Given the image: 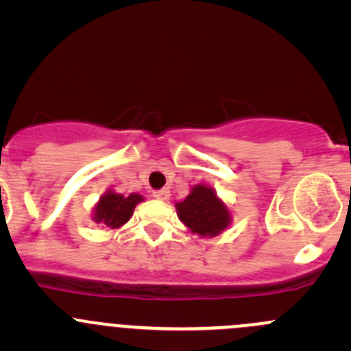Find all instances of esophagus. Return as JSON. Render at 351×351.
<instances>
[{
	"instance_id": "obj_1",
	"label": "esophagus",
	"mask_w": 351,
	"mask_h": 351,
	"mask_svg": "<svg viewBox=\"0 0 351 351\" xmlns=\"http://www.w3.org/2000/svg\"><path fill=\"white\" fill-rule=\"evenodd\" d=\"M153 197L156 200H168L169 198V190L168 189H161V190H156L153 193Z\"/></svg>"
}]
</instances>
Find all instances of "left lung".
Masks as SVG:
<instances>
[{"label": "left lung", "mask_w": 351, "mask_h": 351, "mask_svg": "<svg viewBox=\"0 0 351 351\" xmlns=\"http://www.w3.org/2000/svg\"><path fill=\"white\" fill-rule=\"evenodd\" d=\"M176 214L180 221L202 238H214L231 224V212L228 205L217 197L214 189L207 185H195L189 197L176 202Z\"/></svg>", "instance_id": "1"}]
</instances>
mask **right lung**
Masks as SVG:
<instances>
[{"label": "right lung", "mask_w": 351, "mask_h": 351, "mask_svg": "<svg viewBox=\"0 0 351 351\" xmlns=\"http://www.w3.org/2000/svg\"><path fill=\"white\" fill-rule=\"evenodd\" d=\"M143 200L144 198L139 193H130V195L123 197L113 190H107V193L101 195L98 204L95 205L91 219L107 229L122 228L132 217L136 205Z\"/></svg>", "instance_id": "obj_1"}]
</instances>
